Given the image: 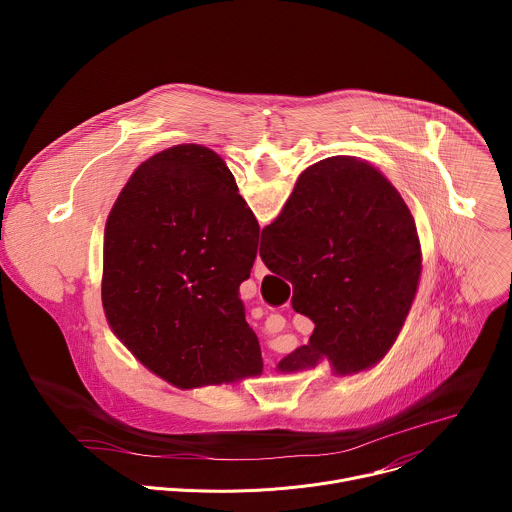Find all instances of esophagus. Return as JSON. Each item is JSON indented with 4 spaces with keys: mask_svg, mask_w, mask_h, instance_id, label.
Instances as JSON below:
<instances>
[{
    "mask_svg": "<svg viewBox=\"0 0 512 512\" xmlns=\"http://www.w3.org/2000/svg\"><path fill=\"white\" fill-rule=\"evenodd\" d=\"M265 273H267V267H265V263L261 261V257H257V259H255V277L261 279Z\"/></svg>",
    "mask_w": 512,
    "mask_h": 512,
    "instance_id": "esophagus-1",
    "label": "esophagus"
}]
</instances>
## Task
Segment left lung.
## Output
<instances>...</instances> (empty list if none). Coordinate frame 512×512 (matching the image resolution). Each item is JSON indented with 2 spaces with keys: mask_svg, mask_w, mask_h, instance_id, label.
Here are the masks:
<instances>
[{
  "mask_svg": "<svg viewBox=\"0 0 512 512\" xmlns=\"http://www.w3.org/2000/svg\"><path fill=\"white\" fill-rule=\"evenodd\" d=\"M259 223L225 160L182 143L141 162L103 237V310L117 340L182 391L263 373L239 285Z\"/></svg>",
  "mask_w": 512,
  "mask_h": 512,
  "instance_id": "8db88e82",
  "label": "left lung"
}]
</instances>
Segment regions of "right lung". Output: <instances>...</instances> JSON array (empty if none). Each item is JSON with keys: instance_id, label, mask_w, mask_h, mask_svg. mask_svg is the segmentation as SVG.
Masks as SVG:
<instances>
[{"instance_id": "add662e5", "label": "right lung", "mask_w": 512, "mask_h": 512, "mask_svg": "<svg viewBox=\"0 0 512 512\" xmlns=\"http://www.w3.org/2000/svg\"><path fill=\"white\" fill-rule=\"evenodd\" d=\"M259 255L294 285L291 308L316 324L308 344L279 360V373L324 358L338 377L369 371L395 344L421 279L411 210L379 168L354 156L302 172L263 229Z\"/></svg>"}]
</instances>
